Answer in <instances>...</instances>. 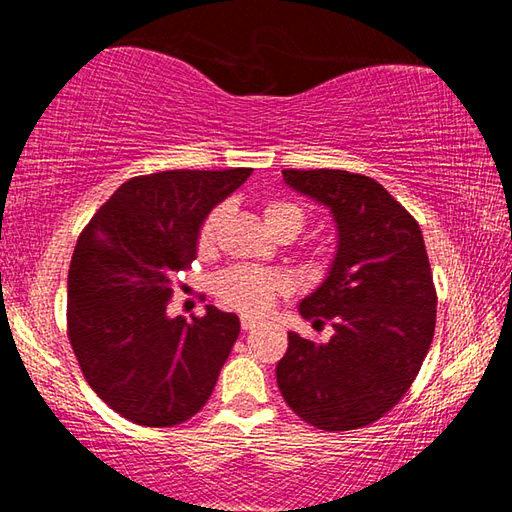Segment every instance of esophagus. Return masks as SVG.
<instances>
[{"mask_svg":"<svg viewBox=\"0 0 512 512\" xmlns=\"http://www.w3.org/2000/svg\"><path fill=\"white\" fill-rule=\"evenodd\" d=\"M255 325H257V320H255V318L241 316V329H244V332H250V329H255Z\"/></svg>","mask_w":512,"mask_h":512,"instance_id":"obj_1","label":"esophagus"}]
</instances>
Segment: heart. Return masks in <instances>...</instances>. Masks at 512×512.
Returning a JSON list of instances; mask_svg holds the SVG:
<instances>
[{
    "instance_id": "obj_1",
    "label": "heart",
    "mask_w": 512,
    "mask_h": 512,
    "mask_svg": "<svg viewBox=\"0 0 512 512\" xmlns=\"http://www.w3.org/2000/svg\"><path fill=\"white\" fill-rule=\"evenodd\" d=\"M225 214H228V205H216L205 214V219L196 230L198 253H210L214 248ZM264 219L275 235L289 232V235L296 237L305 228L307 212L300 203L289 201V198H268L264 203ZM287 291V277L257 266H232L214 277L216 298L223 305L244 311L248 316L266 314L275 298Z\"/></svg>"
}]
</instances>
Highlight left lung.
Instances as JSON below:
<instances>
[{
  "label": "left lung",
  "mask_w": 512,
  "mask_h": 512,
  "mask_svg": "<svg viewBox=\"0 0 512 512\" xmlns=\"http://www.w3.org/2000/svg\"><path fill=\"white\" fill-rule=\"evenodd\" d=\"M287 185L327 205L339 250L327 280L300 302L327 343L289 332L277 386L316 429L366 427L418 377L436 329V287L418 221L377 180L341 169H284Z\"/></svg>",
  "instance_id": "left-lung-1"
}]
</instances>
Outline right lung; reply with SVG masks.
<instances>
[{
	"instance_id": "add662e5",
	"label": "right lung",
	"mask_w": 512,
	"mask_h": 512,
	"mask_svg": "<svg viewBox=\"0 0 512 512\" xmlns=\"http://www.w3.org/2000/svg\"><path fill=\"white\" fill-rule=\"evenodd\" d=\"M253 169H176L131 178L85 225L67 275V339L90 388L121 418L173 427L203 409L239 318H169L173 277L192 268L196 230Z\"/></svg>"
}]
</instances>
